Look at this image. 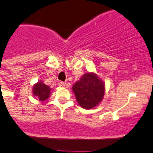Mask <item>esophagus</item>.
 <instances>
[{
	"instance_id": "obj_1",
	"label": "esophagus",
	"mask_w": 153,
	"mask_h": 153,
	"mask_svg": "<svg viewBox=\"0 0 153 153\" xmlns=\"http://www.w3.org/2000/svg\"><path fill=\"white\" fill-rule=\"evenodd\" d=\"M59 85L60 87H65V82H62V81H60L59 83Z\"/></svg>"
}]
</instances>
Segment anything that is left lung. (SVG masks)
<instances>
[{"instance_id":"left-lung-1","label":"left lung","mask_w":153,"mask_h":153,"mask_svg":"<svg viewBox=\"0 0 153 153\" xmlns=\"http://www.w3.org/2000/svg\"><path fill=\"white\" fill-rule=\"evenodd\" d=\"M80 106L91 109L97 106L105 94V82L94 72H87L72 86Z\"/></svg>"}]
</instances>
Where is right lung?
<instances>
[{
  "label": "right lung",
  "instance_id": "1",
  "mask_svg": "<svg viewBox=\"0 0 153 153\" xmlns=\"http://www.w3.org/2000/svg\"><path fill=\"white\" fill-rule=\"evenodd\" d=\"M32 94L35 99L39 101H45L50 97L51 94V88L46 85L42 81H39L33 85Z\"/></svg>",
  "mask_w": 153,
  "mask_h": 153
}]
</instances>
